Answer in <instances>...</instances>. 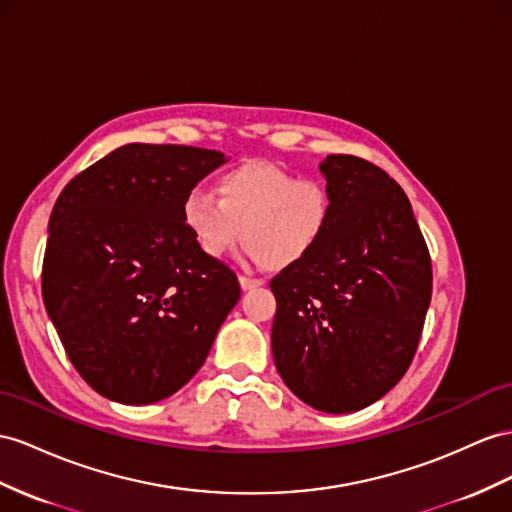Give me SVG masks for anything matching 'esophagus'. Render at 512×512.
<instances>
[{
    "label": "esophagus",
    "instance_id": "1",
    "mask_svg": "<svg viewBox=\"0 0 512 512\" xmlns=\"http://www.w3.org/2000/svg\"><path fill=\"white\" fill-rule=\"evenodd\" d=\"M259 285H264V281L261 279H248V277H240V287L244 292H248V290H255V287H259Z\"/></svg>",
    "mask_w": 512,
    "mask_h": 512
}]
</instances>
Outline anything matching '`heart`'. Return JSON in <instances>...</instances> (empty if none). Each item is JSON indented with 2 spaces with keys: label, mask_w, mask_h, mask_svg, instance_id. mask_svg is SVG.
I'll return each mask as SVG.
<instances>
[{
  "label": "heart",
  "mask_w": 512,
  "mask_h": 512,
  "mask_svg": "<svg viewBox=\"0 0 512 512\" xmlns=\"http://www.w3.org/2000/svg\"><path fill=\"white\" fill-rule=\"evenodd\" d=\"M216 196L192 190L181 205L183 225L209 259H222L242 238L248 259L270 270L290 268L316 251L333 220V196L322 179L266 162L225 170Z\"/></svg>",
  "instance_id": "b5f03b06"
}]
</instances>
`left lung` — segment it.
I'll use <instances>...</instances> for the list:
<instances>
[{
    "mask_svg": "<svg viewBox=\"0 0 512 512\" xmlns=\"http://www.w3.org/2000/svg\"><path fill=\"white\" fill-rule=\"evenodd\" d=\"M320 173L333 220L316 251L270 281L272 355L305 404L355 413L381 400L411 365L432 268L411 203L385 170L329 155Z\"/></svg>",
    "mask_w": 512,
    "mask_h": 512,
    "instance_id": "left-lung-1",
    "label": "left lung"
}]
</instances>
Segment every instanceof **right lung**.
Returning a JSON list of instances; mask_svg holds the SVG:
<instances>
[{
    "label": "right lung",
    "mask_w": 512,
    "mask_h": 512,
    "mask_svg": "<svg viewBox=\"0 0 512 512\" xmlns=\"http://www.w3.org/2000/svg\"><path fill=\"white\" fill-rule=\"evenodd\" d=\"M225 153L125 144L64 188L49 216L43 300L75 370L103 398L153 404L199 372L240 300L205 257L183 199Z\"/></svg>",
    "instance_id": "obj_1"
}]
</instances>
